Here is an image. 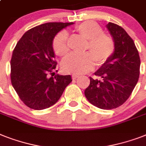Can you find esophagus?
<instances>
[{
    "instance_id": "1",
    "label": "esophagus",
    "mask_w": 146,
    "mask_h": 146,
    "mask_svg": "<svg viewBox=\"0 0 146 146\" xmlns=\"http://www.w3.org/2000/svg\"><path fill=\"white\" fill-rule=\"evenodd\" d=\"M78 77H79V76L78 75H75V74H73V75H72V78H73V79H77Z\"/></svg>"
}]
</instances>
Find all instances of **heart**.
<instances>
[{
	"label": "heart",
	"mask_w": 146,
	"mask_h": 146,
	"mask_svg": "<svg viewBox=\"0 0 146 146\" xmlns=\"http://www.w3.org/2000/svg\"><path fill=\"white\" fill-rule=\"evenodd\" d=\"M76 31L82 37L88 40L86 46L88 52L83 54H70L65 57L61 62L63 70L73 74H83L92 70L95 65L104 64L112 57L115 51L113 39L104 34V30L98 23L86 21L76 27ZM53 49L57 55L63 56L69 50L67 34L61 31L53 40Z\"/></svg>",
	"instance_id": "heart-1"
}]
</instances>
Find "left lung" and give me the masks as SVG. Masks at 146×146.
I'll list each match as a JSON object with an SVG mask.
<instances>
[{
  "label": "left lung",
  "mask_w": 146,
  "mask_h": 146,
  "mask_svg": "<svg viewBox=\"0 0 146 146\" xmlns=\"http://www.w3.org/2000/svg\"><path fill=\"white\" fill-rule=\"evenodd\" d=\"M106 28L114 40V53L94 73L100 79L90 77L85 95L94 106L112 110L121 106L134 89L139 76L140 58L133 40L124 28L112 22Z\"/></svg>",
  "instance_id": "left-lung-1"
}]
</instances>
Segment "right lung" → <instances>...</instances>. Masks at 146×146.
Masks as SVG:
<instances>
[{
    "label": "right lung",
    "instance_id": "1",
    "mask_svg": "<svg viewBox=\"0 0 146 146\" xmlns=\"http://www.w3.org/2000/svg\"><path fill=\"white\" fill-rule=\"evenodd\" d=\"M73 22H48L31 28L19 40L12 55L11 82L20 99L31 109L42 110L56 104L70 75L52 76L54 61L53 40L63 28ZM58 71V70H57Z\"/></svg>",
    "mask_w": 146,
    "mask_h": 146
}]
</instances>
